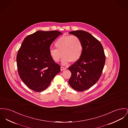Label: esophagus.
Listing matches in <instances>:
<instances>
[{
  "label": "esophagus",
  "instance_id": "1",
  "mask_svg": "<svg viewBox=\"0 0 128 128\" xmlns=\"http://www.w3.org/2000/svg\"><path fill=\"white\" fill-rule=\"evenodd\" d=\"M66 68H64V67H63V66H60V70L61 71H62V70H66Z\"/></svg>",
  "mask_w": 128,
  "mask_h": 128
}]
</instances>
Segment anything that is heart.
<instances>
[{"instance_id":"b5f03b06","label":"heart","mask_w":128,"mask_h":128,"mask_svg":"<svg viewBox=\"0 0 128 128\" xmlns=\"http://www.w3.org/2000/svg\"><path fill=\"white\" fill-rule=\"evenodd\" d=\"M56 48H50V54L55 62L60 60L62 55V64L66 65L71 61L75 62L81 57L83 46L80 39L76 35H63L55 44Z\"/></svg>"}]
</instances>
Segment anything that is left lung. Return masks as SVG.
<instances>
[{
  "mask_svg": "<svg viewBox=\"0 0 128 128\" xmlns=\"http://www.w3.org/2000/svg\"><path fill=\"white\" fill-rule=\"evenodd\" d=\"M78 36L83 46L80 59L68 68L71 76L68 83L77 91L89 89L99 80L105 62V56L102 44L88 32L78 30L69 32Z\"/></svg>",
  "mask_w": 128,
  "mask_h": 128,
  "instance_id": "obj_1",
  "label": "left lung"
}]
</instances>
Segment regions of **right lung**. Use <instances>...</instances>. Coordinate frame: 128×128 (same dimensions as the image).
Listing matches in <instances>:
<instances>
[{"instance_id": "1", "label": "right lung", "mask_w": 128, "mask_h": 128, "mask_svg": "<svg viewBox=\"0 0 128 128\" xmlns=\"http://www.w3.org/2000/svg\"><path fill=\"white\" fill-rule=\"evenodd\" d=\"M62 33L58 30H38L27 36L17 53L19 75L29 88L35 92L46 89L60 72V66L50 54L52 42Z\"/></svg>"}]
</instances>
